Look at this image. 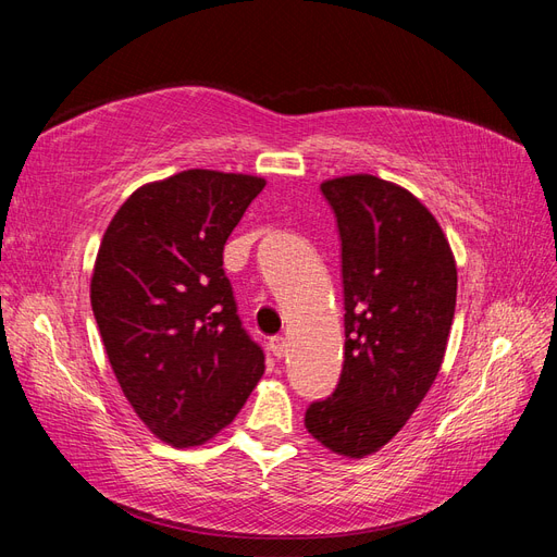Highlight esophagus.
I'll return each instance as SVG.
<instances>
[{
	"mask_svg": "<svg viewBox=\"0 0 557 557\" xmlns=\"http://www.w3.org/2000/svg\"><path fill=\"white\" fill-rule=\"evenodd\" d=\"M269 348H272V352H274L276 358H281L283 352H285V336H281V334L272 336V339H269Z\"/></svg>",
	"mask_w": 557,
	"mask_h": 557,
	"instance_id": "obj_1",
	"label": "esophagus"
}]
</instances>
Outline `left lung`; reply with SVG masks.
Wrapping results in <instances>:
<instances>
[{
	"instance_id": "left-lung-1",
	"label": "left lung",
	"mask_w": 557,
	"mask_h": 557,
	"mask_svg": "<svg viewBox=\"0 0 557 557\" xmlns=\"http://www.w3.org/2000/svg\"><path fill=\"white\" fill-rule=\"evenodd\" d=\"M342 234L346 360L305 425L342 458L381 450L440 374L458 267L442 225L413 193L372 174L320 183Z\"/></svg>"
}]
</instances>
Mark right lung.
Masks as SVG:
<instances>
[{"label":"right lung","mask_w":557,"mask_h":557,"mask_svg":"<svg viewBox=\"0 0 557 557\" xmlns=\"http://www.w3.org/2000/svg\"><path fill=\"white\" fill-rule=\"evenodd\" d=\"M262 176L185 170L150 181L99 244L90 301L129 407L160 442H211L264 374L223 269V248Z\"/></svg>","instance_id":"1"}]
</instances>
